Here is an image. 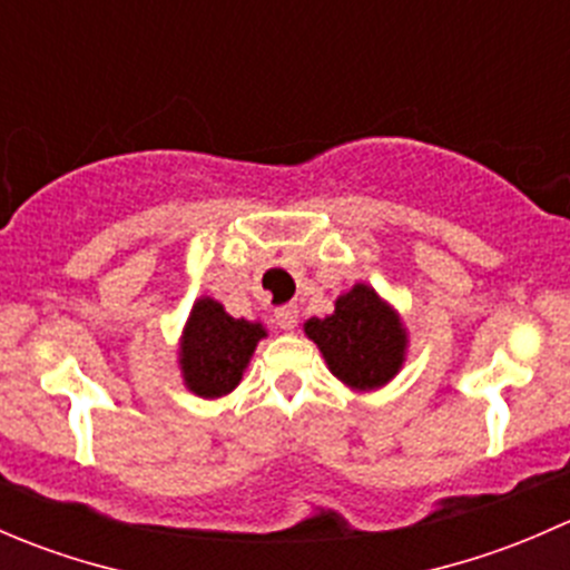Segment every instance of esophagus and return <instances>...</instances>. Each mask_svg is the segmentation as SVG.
<instances>
[{"instance_id": "esophagus-1", "label": "esophagus", "mask_w": 570, "mask_h": 570, "mask_svg": "<svg viewBox=\"0 0 570 570\" xmlns=\"http://www.w3.org/2000/svg\"><path fill=\"white\" fill-rule=\"evenodd\" d=\"M275 322H278V327H284V331H295V325H297L295 303H286V306L275 308Z\"/></svg>"}]
</instances>
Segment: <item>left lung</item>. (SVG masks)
<instances>
[{
    "label": "left lung",
    "instance_id": "left-lung-1",
    "mask_svg": "<svg viewBox=\"0 0 570 570\" xmlns=\"http://www.w3.org/2000/svg\"><path fill=\"white\" fill-rule=\"evenodd\" d=\"M333 377L353 392H375L405 364L407 331L392 303L370 284H355L333 303V314L303 322Z\"/></svg>",
    "mask_w": 570,
    "mask_h": 570
}]
</instances>
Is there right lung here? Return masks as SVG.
Returning a JSON list of instances; mask_svg holds the SVG:
<instances>
[{
    "mask_svg": "<svg viewBox=\"0 0 570 570\" xmlns=\"http://www.w3.org/2000/svg\"><path fill=\"white\" fill-rule=\"evenodd\" d=\"M264 336L267 331L262 322L234 320L223 303L198 297L178 338V370L184 386L204 400L232 394Z\"/></svg>",
    "mask_w": 570,
    "mask_h": 570,
    "instance_id": "obj_1",
    "label": "right lung"
}]
</instances>
